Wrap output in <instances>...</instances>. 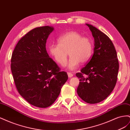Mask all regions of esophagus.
Returning a JSON list of instances; mask_svg holds the SVG:
<instances>
[{
	"label": "esophagus",
	"mask_w": 130,
	"mask_h": 130,
	"mask_svg": "<svg viewBox=\"0 0 130 130\" xmlns=\"http://www.w3.org/2000/svg\"><path fill=\"white\" fill-rule=\"evenodd\" d=\"M67 74H68V76L69 77H72L73 76V74L72 73L68 72Z\"/></svg>",
	"instance_id": "1"
}]
</instances>
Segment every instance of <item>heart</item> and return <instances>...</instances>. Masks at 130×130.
<instances>
[{
  "instance_id": "b5f03b06",
  "label": "heart",
  "mask_w": 130,
  "mask_h": 130,
  "mask_svg": "<svg viewBox=\"0 0 130 130\" xmlns=\"http://www.w3.org/2000/svg\"><path fill=\"white\" fill-rule=\"evenodd\" d=\"M58 44H50L48 53L60 64H64L70 57L67 67L70 69L77 68L79 63L88 61L93 53V43L87 37H82L79 32L70 31L63 34L57 39Z\"/></svg>"
}]
</instances>
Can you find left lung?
Listing matches in <instances>:
<instances>
[{"label":"left lung","instance_id":"1","mask_svg":"<svg viewBox=\"0 0 130 130\" xmlns=\"http://www.w3.org/2000/svg\"><path fill=\"white\" fill-rule=\"evenodd\" d=\"M86 25L94 38V54L81 72L76 74L80 78L77 93L86 103L96 104L108 97L115 88L119 62L115 47L109 38L95 27Z\"/></svg>","mask_w":130,"mask_h":130}]
</instances>
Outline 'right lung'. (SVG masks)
<instances>
[{"mask_svg":"<svg viewBox=\"0 0 130 130\" xmlns=\"http://www.w3.org/2000/svg\"><path fill=\"white\" fill-rule=\"evenodd\" d=\"M54 29L44 26L31 30L18 41L11 57V72L18 93L37 107L52 105L68 78L46 50V40Z\"/></svg>","mask_w":130,"mask_h":130,"instance_id":"right-lung-1","label":"right lung"}]
</instances>
